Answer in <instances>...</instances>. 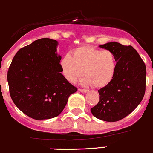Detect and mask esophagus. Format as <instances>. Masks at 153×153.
I'll list each match as a JSON object with an SVG mask.
<instances>
[{"instance_id": "1", "label": "esophagus", "mask_w": 153, "mask_h": 153, "mask_svg": "<svg viewBox=\"0 0 153 153\" xmlns=\"http://www.w3.org/2000/svg\"><path fill=\"white\" fill-rule=\"evenodd\" d=\"M78 91H79L80 92H82V93H86V92L88 91L87 89H82V88H79Z\"/></svg>"}]
</instances>
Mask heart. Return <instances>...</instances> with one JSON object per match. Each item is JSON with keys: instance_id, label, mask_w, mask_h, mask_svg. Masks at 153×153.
I'll list each match as a JSON object with an SVG mask.
<instances>
[{"instance_id": "obj_1", "label": "heart", "mask_w": 153, "mask_h": 153, "mask_svg": "<svg viewBox=\"0 0 153 153\" xmlns=\"http://www.w3.org/2000/svg\"><path fill=\"white\" fill-rule=\"evenodd\" d=\"M116 66L113 52L90 46L75 48L72 56L65 55L61 61L63 75L69 82L75 83L84 73L82 84L96 88H103L112 81Z\"/></svg>"}]
</instances>
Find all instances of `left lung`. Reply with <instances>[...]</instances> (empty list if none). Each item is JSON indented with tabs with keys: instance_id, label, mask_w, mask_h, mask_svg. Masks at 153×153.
Wrapping results in <instances>:
<instances>
[{
	"instance_id": "1",
	"label": "left lung",
	"mask_w": 153,
	"mask_h": 153,
	"mask_svg": "<svg viewBox=\"0 0 153 153\" xmlns=\"http://www.w3.org/2000/svg\"><path fill=\"white\" fill-rule=\"evenodd\" d=\"M100 47L113 52L116 71L112 81L98 91L100 102L91 112L97 118L115 122L126 117L142 102L145 93L146 66L131 46L110 42Z\"/></svg>"
}]
</instances>
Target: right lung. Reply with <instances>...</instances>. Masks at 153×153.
<instances>
[{
    "label": "right lung",
    "mask_w": 153,
    "mask_h": 153,
    "mask_svg": "<svg viewBox=\"0 0 153 153\" xmlns=\"http://www.w3.org/2000/svg\"><path fill=\"white\" fill-rule=\"evenodd\" d=\"M58 42L41 38L15 54L8 70L9 93L23 113L36 120L58 116L77 88L62 74Z\"/></svg>",
    "instance_id": "1"
}]
</instances>
